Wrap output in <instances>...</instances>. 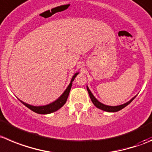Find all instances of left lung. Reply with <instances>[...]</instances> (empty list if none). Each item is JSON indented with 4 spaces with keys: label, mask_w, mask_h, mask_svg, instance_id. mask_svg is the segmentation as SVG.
I'll return each mask as SVG.
<instances>
[{
    "label": "left lung",
    "mask_w": 152,
    "mask_h": 152,
    "mask_svg": "<svg viewBox=\"0 0 152 152\" xmlns=\"http://www.w3.org/2000/svg\"><path fill=\"white\" fill-rule=\"evenodd\" d=\"M86 89H87L88 93H89V97H90L91 101H92V102L93 103V104L95 105L97 108H99V109H100V110H104V111H106V112L114 113V112H117V111L123 109V108L125 107L127 105L131 103V102H132L134 99H135L136 96H137V95H135V96H134V98H132V99H131L129 102H126V103L123 104L118 105V106H109V105L104 104H102V102H99V100H97L96 98L94 96L93 94L92 93V92H91L90 89H89V87H88L87 86H86Z\"/></svg>",
    "instance_id": "obj_1"
}]
</instances>
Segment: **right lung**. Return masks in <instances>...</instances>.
<instances>
[{"instance_id":"1","label":"right lung","mask_w":152,"mask_h":152,"mask_svg":"<svg viewBox=\"0 0 152 152\" xmlns=\"http://www.w3.org/2000/svg\"><path fill=\"white\" fill-rule=\"evenodd\" d=\"M79 74V72H76L75 75H73V77H72V80H71L70 83L69 84V86H67V88L66 89V90L63 92V93L59 97L58 99L57 100H55L54 102H51V103L48 104L46 105H42V106H34V105H30L29 104L25 103V102H22L20 99L18 100L23 104L25 105L27 107H28L29 109L31 110L32 111H34V112L37 113L39 114H49L51 113L55 112V111L58 110L59 109L62 107L63 105L66 104V101H67L68 97H69V92H70L71 88H72V82L73 80H75V77L77 76V75Z\"/></svg>"}]
</instances>
